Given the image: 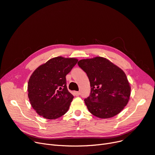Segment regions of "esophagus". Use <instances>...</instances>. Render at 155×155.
Masks as SVG:
<instances>
[{
    "label": "esophagus",
    "mask_w": 155,
    "mask_h": 155,
    "mask_svg": "<svg viewBox=\"0 0 155 155\" xmlns=\"http://www.w3.org/2000/svg\"><path fill=\"white\" fill-rule=\"evenodd\" d=\"M74 94L75 95H76V96H79V95H80V92H74Z\"/></svg>",
    "instance_id": "34e87169"
}]
</instances>
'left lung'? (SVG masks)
I'll use <instances>...</instances> for the list:
<instances>
[{
	"label": "left lung",
	"mask_w": 155,
	"mask_h": 155,
	"mask_svg": "<svg viewBox=\"0 0 155 155\" xmlns=\"http://www.w3.org/2000/svg\"><path fill=\"white\" fill-rule=\"evenodd\" d=\"M79 67L85 72L91 84V94L84 100L87 109L100 118H112L128 104L130 87L125 72L102 57L81 59Z\"/></svg>",
	"instance_id": "obj_1"
}]
</instances>
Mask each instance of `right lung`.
Returning <instances> with one entry per match:
<instances>
[{
	"instance_id": "1",
	"label": "right lung",
	"mask_w": 155,
	"mask_h": 155,
	"mask_svg": "<svg viewBox=\"0 0 155 155\" xmlns=\"http://www.w3.org/2000/svg\"><path fill=\"white\" fill-rule=\"evenodd\" d=\"M78 61L56 57L32 73L28 83V96L33 109L39 116L54 120L68 110L74 96L67 89L66 76Z\"/></svg>"
}]
</instances>
